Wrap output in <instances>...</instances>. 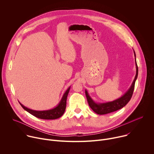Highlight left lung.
I'll list each match as a JSON object with an SVG mask.
<instances>
[{
	"mask_svg": "<svg viewBox=\"0 0 154 154\" xmlns=\"http://www.w3.org/2000/svg\"><path fill=\"white\" fill-rule=\"evenodd\" d=\"M134 53L135 59V65H136V75L132 83H131L128 90L121 97L113 101L106 102L103 103H99V102L97 103L91 98L88 92L86 90H85V94L87 98L88 102V104L90 108L96 113L98 115H105V114H108L109 113L117 111L118 109L125 106L127 103L130 101L134 93L135 83L137 79L138 74V68L137 64L136 54L134 50Z\"/></svg>",
	"mask_w": 154,
	"mask_h": 154,
	"instance_id": "1",
	"label": "left lung"
}]
</instances>
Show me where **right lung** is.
<instances>
[{
  "mask_svg": "<svg viewBox=\"0 0 154 154\" xmlns=\"http://www.w3.org/2000/svg\"><path fill=\"white\" fill-rule=\"evenodd\" d=\"M70 88L71 86H69L66 91H65L60 102L55 107L52 109H47V110H34V109H32L25 106L19 102L26 111L38 118L42 119H56L60 118L65 112L66 106V99Z\"/></svg>",
  "mask_w": 154,
  "mask_h": 154,
  "instance_id": "add662e5",
  "label": "right lung"
}]
</instances>
